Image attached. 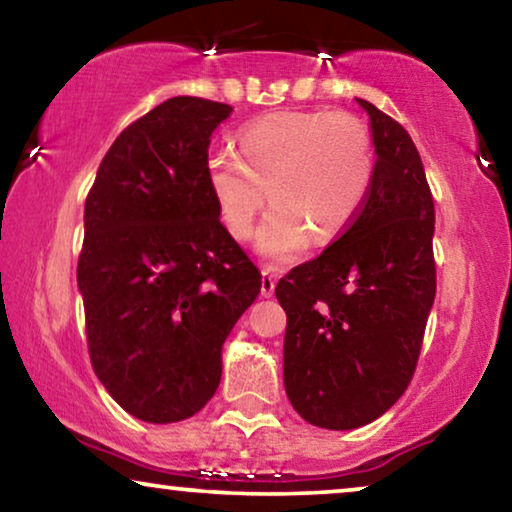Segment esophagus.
Here are the masks:
<instances>
[{"instance_id":"obj_1","label":"esophagus","mask_w":512,"mask_h":512,"mask_svg":"<svg viewBox=\"0 0 512 512\" xmlns=\"http://www.w3.org/2000/svg\"><path fill=\"white\" fill-rule=\"evenodd\" d=\"M276 288V276L269 269L262 271V297H271Z\"/></svg>"}]
</instances>
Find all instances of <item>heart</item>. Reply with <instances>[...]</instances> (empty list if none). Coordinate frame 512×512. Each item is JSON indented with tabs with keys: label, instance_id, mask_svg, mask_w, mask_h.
I'll list each match as a JSON object with an SVG mask.
<instances>
[{
	"label": "heart",
	"instance_id": "1",
	"mask_svg": "<svg viewBox=\"0 0 512 512\" xmlns=\"http://www.w3.org/2000/svg\"><path fill=\"white\" fill-rule=\"evenodd\" d=\"M372 142L356 117L342 112H276L238 135V152L208 154L206 177L231 236H250L264 208L255 248L271 262H290L316 234L330 241L363 208L372 185Z\"/></svg>",
	"mask_w": 512,
	"mask_h": 512
}]
</instances>
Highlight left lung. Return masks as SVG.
Listing matches in <instances>:
<instances>
[{
    "label": "left lung",
    "instance_id": "8db88e82",
    "mask_svg": "<svg viewBox=\"0 0 512 512\" xmlns=\"http://www.w3.org/2000/svg\"><path fill=\"white\" fill-rule=\"evenodd\" d=\"M377 163L363 210L276 285L288 313L283 384L327 431L379 419L412 381L435 299V208L410 133L367 100Z\"/></svg>",
    "mask_w": 512,
    "mask_h": 512
}]
</instances>
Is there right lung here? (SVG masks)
<instances>
[{
    "label": "right lung",
    "instance_id": "obj_1",
    "mask_svg": "<svg viewBox=\"0 0 512 512\" xmlns=\"http://www.w3.org/2000/svg\"><path fill=\"white\" fill-rule=\"evenodd\" d=\"M231 112L192 95L161 102L114 140L86 199L88 353L107 393L147 424L213 398L224 339L262 288L206 177L210 135Z\"/></svg>",
    "mask_w": 512,
    "mask_h": 512
}]
</instances>
